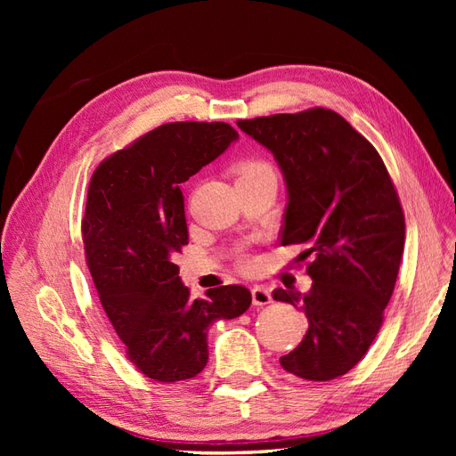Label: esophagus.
Wrapping results in <instances>:
<instances>
[{"label": "esophagus", "instance_id": "obj_1", "mask_svg": "<svg viewBox=\"0 0 456 456\" xmlns=\"http://www.w3.org/2000/svg\"><path fill=\"white\" fill-rule=\"evenodd\" d=\"M251 295H253V305L255 306H266L272 302V291L265 285H255L251 289Z\"/></svg>", "mask_w": 456, "mask_h": 456}]
</instances>
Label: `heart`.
I'll return each instance as SVG.
<instances>
[{"label": "heart", "instance_id": "obj_1", "mask_svg": "<svg viewBox=\"0 0 456 456\" xmlns=\"http://www.w3.org/2000/svg\"><path fill=\"white\" fill-rule=\"evenodd\" d=\"M268 171H272L270 165L266 161L256 159V158H247V159H241L238 163V175H240V178H249V176H255V175H260V173H268ZM240 178H238V181H240ZM238 260H240V265L243 268H251L253 266V258L249 256V253L240 251L238 253Z\"/></svg>", "mask_w": 456, "mask_h": 456}]
</instances>
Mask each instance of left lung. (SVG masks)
I'll use <instances>...</instances> for the list:
<instances>
[{
    "label": "left lung",
    "instance_id": "left-lung-1",
    "mask_svg": "<svg viewBox=\"0 0 456 456\" xmlns=\"http://www.w3.org/2000/svg\"><path fill=\"white\" fill-rule=\"evenodd\" d=\"M278 159L289 203L281 245H305L312 289H275L308 317L281 367L305 380L346 375L379 335L405 243V215L392 176L363 134L329 108L240 119Z\"/></svg>",
    "mask_w": 456,
    "mask_h": 456
}]
</instances>
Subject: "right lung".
<instances>
[{
    "mask_svg": "<svg viewBox=\"0 0 456 456\" xmlns=\"http://www.w3.org/2000/svg\"><path fill=\"white\" fill-rule=\"evenodd\" d=\"M236 139L224 121L163 123L102 159L91 176L81 218L87 266L127 360L151 380L200 375L209 360V325L251 306L243 285L190 298L173 262L188 245L178 184Z\"/></svg>",
    "mask_w": 456,
    "mask_h": 456,
    "instance_id": "add662e5",
    "label": "right lung"
}]
</instances>
